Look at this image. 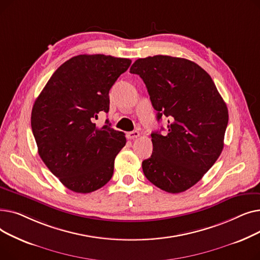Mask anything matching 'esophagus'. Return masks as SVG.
<instances>
[{
  "instance_id": "obj_1",
  "label": "esophagus",
  "mask_w": 260,
  "mask_h": 260,
  "mask_svg": "<svg viewBox=\"0 0 260 260\" xmlns=\"http://www.w3.org/2000/svg\"><path fill=\"white\" fill-rule=\"evenodd\" d=\"M140 136V133L139 132H137V131H134V132H129V133H127L126 134V137H127V139H136V138H138Z\"/></svg>"
}]
</instances>
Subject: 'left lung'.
<instances>
[{"instance_id": "8db88e82", "label": "left lung", "mask_w": 260, "mask_h": 260, "mask_svg": "<svg viewBox=\"0 0 260 260\" xmlns=\"http://www.w3.org/2000/svg\"><path fill=\"white\" fill-rule=\"evenodd\" d=\"M129 72L143 80L157 120L169 123L167 134L152 133L153 154L142 162L143 173L168 193L184 192L222 152L226 104L211 76L189 60L159 54L136 60Z\"/></svg>"}]
</instances>
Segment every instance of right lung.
Wrapping results in <instances>:
<instances>
[{"mask_svg": "<svg viewBox=\"0 0 260 260\" xmlns=\"http://www.w3.org/2000/svg\"><path fill=\"white\" fill-rule=\"evenodd\" d=\"M132 61L105 54H79L63 63L35 101L31 128L49 171L76 193H91L114 174L124 133L94 120L109 111V89Z\"/></svg>", "mask_w": 260, "mask_h": 260, "instance_id": "right-lung-1", "label": "right lung"}]
</instances>
